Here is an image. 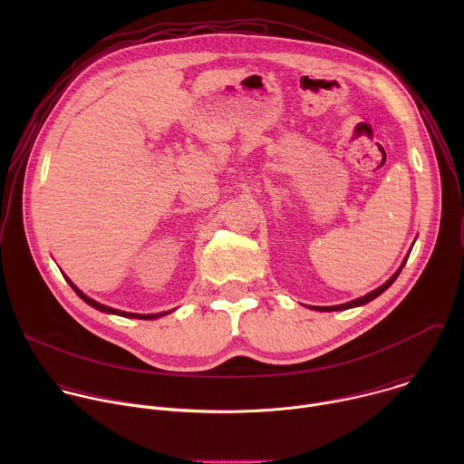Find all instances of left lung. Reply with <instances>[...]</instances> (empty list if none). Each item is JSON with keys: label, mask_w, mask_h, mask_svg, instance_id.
I'll return each mask as SVG.
<instances>
[{"label": "left lung", "mask_w": 464, "mask_h": 464, "mask_svg": "<svg viewBox=\"0 0 464 464\" xmlns=\"http://www.w3.org/2000/svg\"><path fill=\"white\" fill-rule=\"evenodd\" d=\"M411 251V249H410ZM408 256H410V253L406 255V258L402 260V264H401V268L396 270L392 276H391V279H387L382 286H378L376 290H372V292H369V294H365L363 297H358V299H354V301H349V303H343V304H334V306H310L308 304V308H312V310H317V312H336V310H347V308H354V306H362V304H367L369 301H372V299H376L380 294H383L394 281H396V277L401 276V272H402V268H404V264H406V260H408Z\"/></svg>", "instance_id": "left-lung-1"}]
</instances>
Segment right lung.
Masks as SVG:
<instances>
[{"mask_svg": "<svg viewBox=\"0 0 464 464\" xmlns=\"http://www.w3.org/2000/svg\"><path fill=\"white\" fill-rule=\"evenodd\" d=\"M65 281L70 283V286L75 290V294H77L84 303H88L90 306H93V308H97V310H101V312H104V314H115V315H122V317H134V319H158V317L167 315V314H170V312H172V310H169V312H160V314H134V312H122V310H117V308H111V306L101 304V303H97L95 299L88 297L84 292H81V290L72 283V279L65 277Z\"/></svg>", "mask_w": 464, "mask_h": 464, "instance_id": "add662e5", "label": "right lung"}]
</instances>
